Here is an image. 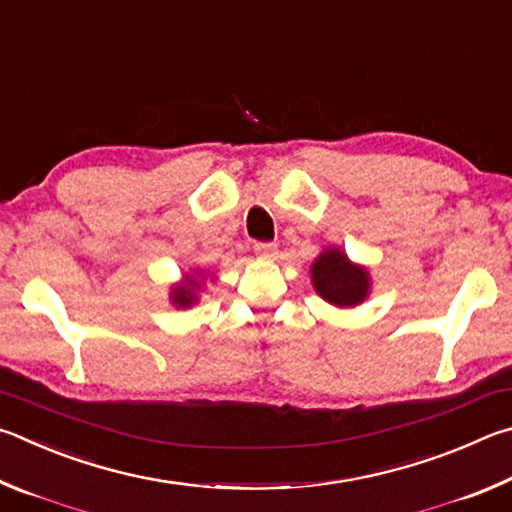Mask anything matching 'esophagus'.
I'll return each mask as SVG.
<instances>
[{
	"label": "esophagus",
	"instance_id": "34e87169",
	"mask_svg": "<svg viewBox=\"0 0 512 512\" xmlns=\"http://www.w3.org/2000/svg\"><path fill=\"white\" fill-rule=\"evenodd\" d=\"M254 251L261 258H274L276 254H279V247H276L274 242H256Z\"/></svg>",
	"mask_w": 512,
	"mask_h": 512
}]
</instances>
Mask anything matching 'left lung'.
<instances>
[{"instance_id":"8db88e82","label":"left lung","mask_w":512,"mask_h":512,"mask_svg":"<svg viewBox=\"0 0 512 512\" xmlns=\"http://www.w3.org/2000/svg\"><path fill=\"white\" fill-rule=\"evenodd\" d=\"M312 288L335 308H355L369 299L371 274L339 247H326L310 265Z\"/></svg>"}]
</instances>
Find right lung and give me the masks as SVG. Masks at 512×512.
I'll list each match as a JSON object with an SVG mask.
<instances>
[{
    "instance_id": "right-lung-1",
    "label": "right lung",
    "mask_w": 512,
    "mask_h": 512,
    "mask_svg": "<svg viewBox=\"0 0 512 512\" xmlns=\"http://www.w3.org/2000/svg\"><path fill=\"white\" fill-rule=\"evenodd\" d=\"M206 285L204 270H193V274H184V279L170 285L168 299L175 308H191L193 303L200 301V290Z\"/></svg>"
}]
</instances>
